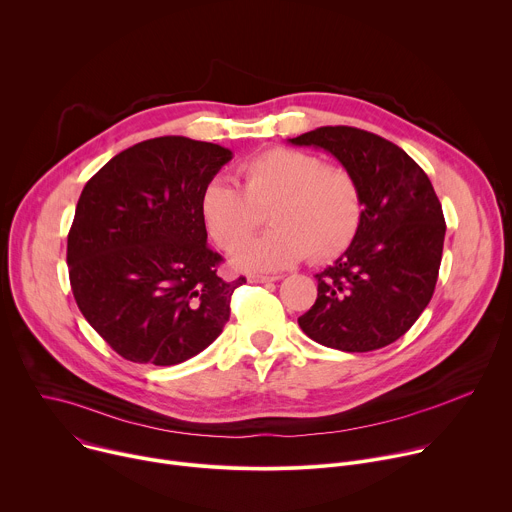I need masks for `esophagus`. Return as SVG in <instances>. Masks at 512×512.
I'll return each mask as SVG.
<instances>
[{
  "label": "esophagus",
  "mask_w": 512,
  "mask_h": 512,
  "mask_svg": "<svg viewBox=\"0 0 512 512\" xmlns=\"http://www.w3.org/2000/svg\"><path fill=\"white\" fill-rule=\"evenodd\" d=\"M279 275H249L251 283H271V281H279Z\"/></svg>",
  "instance_id": "esophagus-1"
}]
</instances>
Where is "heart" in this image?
Returning a JSON list of instances; mask_svg holds the SVG:
<instances>
[{
  "mask_svg": "<svg viewBox=\"0 0 512 512\" xmlns=\"http://www.w3.org/2000/svg\"><path fill=\"white\" fill-rule=\"evenodd\" d=\"M241 190L223 178L210 180L200 194V216L212 241L235 251L270 208L274 229L233 255L245 271H281L308 255L328 261L354 241L362 221V198L354 176L320 158L269 148L239 166Z\"/></svg>",
  "mask_w": 512,
  "mask_h": 512,
  "instance_id": "heart-1",
  "label": "heart"
}]
</instances>
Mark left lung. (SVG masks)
I'll list each match as a JSON object with an SVG mask.
<instances>
[{
    "label": "left lung",
    "mask_w": 512,
    "mask_h": 512,
    "mask_svg": "<svg viewBox=\"0 0 512 512\" xmlns=\"http://www.w3.org/2000/svg\"><path fill=\"white\" fill-rule=\"evenodd\" d=\"M287 141L334 156L362 198L354 241L316 275V304L298 324L342 352L383 348L415 324L433 296L446 237L442 204L427 174L375 133L336 125Z\"/></svg>",
    "instance_id": "8db88e82"
}]
</instances>
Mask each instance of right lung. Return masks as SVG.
<instances>
[{
	"label": "right lung",
	"mask_w": 512,
	"mask_h": 512,
	"mask_svg": "<svg viewBox=\"0 0 512 512\" xmlns=\"http://www.w3.org/2000/svg\"><path fill=\"white\" fill-rule=\"evenodd\" d=\"M233 152L164 135L111 158L83 188L66 247L77 306L101 338L139 364H180L223 332L233 291L206 243L202 188Z\"/></svg>",
	"instance_id": "1"
}]
</instances>
